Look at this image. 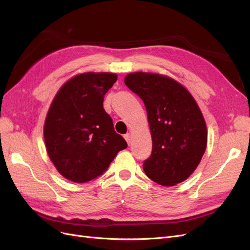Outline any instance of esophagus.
Returning a JSON list of instances; mask_svg holds the SVG:
<instances>
[{"instance_id": "34e87169", "label": "esophagus", "mask_w": 250, "mask_h": 250, "mask_svg": "<svg viewBox=\"0 0 250 250\" xmlns=\"http://www.w3.org/2000/svg\"><path fill=\"white\" fill-rule=\"evenodd\" d=\"M124 137H125V141L127 142V145H130L131 144V134L130 133H126Z\"/></svg>"}]
</instances>
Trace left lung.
I'll return each mask as SVG.
<instances>
[{"instance_id": "8db88e82", "label": "left lung", "mask_w": 250, "mask_h": 250, "mask_svg": "<svg viewBox=\"0 0 250 250\" xmlns=\"http://www.w3.org/2000/svg\"><path fill=\"white\" fill-rule=\"evenodd\" d=\"M125 83L145 103L153 148L144 162L149 179L173 187L194 173L208 145L205 120L182 84L167 76L135 72Z\"/></svg>"}]
</instances>
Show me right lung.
I'll list each match as a JSON object with an SVG mask.
<instances>
[{
	"instance_id": "right-lung-1",
	"label": "right lung",
	"mask_w": 250,
	"mask_h": 250,
	"mask_svg": "<svg viewBox=\"0 0 250 250\" xmlns=\"http://www.w3.org/2000/svg\"><path fill=\"white\" fill-rule=\"evenodd\" d=\"M116 81L114 73L78 74L62 85L50 105L44 126L47 153L68 180L95 179L127 146L103 105Z\"/></svg>"
}]
</instances>
